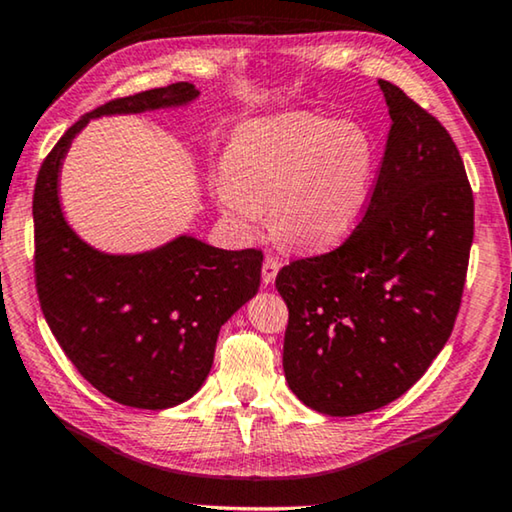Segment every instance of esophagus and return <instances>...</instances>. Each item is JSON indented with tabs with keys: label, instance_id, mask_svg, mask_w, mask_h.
<instances>
[{
	"label": "esophagus",
	"instance_id": "34e87169",
	"mask_svg": "<svg viewBox=\"0 0 512 512\" xmlns=\"http://www.w3.org/2000/svg\"><path fill=\"white\" fill-rule=\"evenodd\" d=\"M279 268H281V263L277 261V258H274V256H265V261H263V284H265V286L274 284V279H277Z\"/></svg>",
	"mask_w": 512,
	"mask_h": 512
}]
</instances>
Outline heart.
Returning a JSON list of instances; mask_svg holds the SVG:
<instances>
[{
	"instance_id": "1",
	"label": "heart",
	"mask_w": 512,
	"mask_h": 512,
	"mask_svg": "<svg viewBox=\"0 0 512 512\" xmlns=\"http://www.w3.org/2000/svg\"><path fill=\"white\" fill-rule=\"evenodd\" d=\"M374 143L360 124L288 113L247 124L214 182L221 212L244 226L270 207L274 233L302 249L339 244L358 226L372 191Z\"/></svg>"
}]
</instances>
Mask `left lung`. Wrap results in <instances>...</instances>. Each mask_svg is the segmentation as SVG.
I'll return each instance as SVG.
<instances>
[{
    "mask_svg": "<svg viewBox=\"0 0 512 512\" xmlns=\"http://www.w3.org/2000/svg\"><path fill=\"white\" fill-rule=\"evenodd\" d=\"M390 133L365 217L342 247L277 274L284 374L325 416L395 402L446 346L473 242V194L441 122L379 80Z\"/></svg>",
    "mask_w": 512,
    "mask_h": 512,
    "instance_id": "8db88e82",
    "label": "left lung"
}]
</instances>
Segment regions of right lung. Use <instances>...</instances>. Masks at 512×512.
I'll list each match as a JSON object with an SVG mask.
<instances>
[{
  "label": "right lung",
  "mask_w": 512,
  "mask_h": 512,
  "mask_svg": "<svg viewBox=\"0 0 512 512\" xmlns=\"http://www.w3.org/2000/svg\"><path fill=\"white\" fill-rule=\"evenodd\" d=\"M194 99V85L175 83L108 101L59 138L34 187V272L43 316L83 379L133 409H170L201 390L221 325L258 293L263 254L217 249L194 235L140 254H106L66 221L59 170L90 120L182 108Z\"/></svg>",
  "instance_id": "1"
}]
</instances>
